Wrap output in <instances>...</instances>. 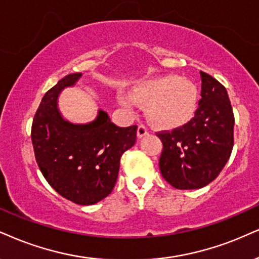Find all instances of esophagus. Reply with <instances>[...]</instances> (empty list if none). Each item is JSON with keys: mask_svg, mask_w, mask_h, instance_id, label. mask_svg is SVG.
Listing matches in <instances>:
<instances>
[{"mask_svg": "<svg viewBox=\"0 0 259 259\" xmlns=\"http://www.w3.org/2000/svg\"><path fill=\"white\" fill-rule=\"evenodd\" d=\"M150 133V131L145 124H139L138 126V131H137V135H138V138H143V137L148 136Z\"/></svg>", "mask_w": 259, "mask_h": 259, "instance_id": "34e87169", "label": "esophagus"}]
</instances>
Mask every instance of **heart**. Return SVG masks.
<instances>
[{
	"instance_id": "b5f03b06",
	"label": "heart",
	"mask_w": 259,
	"mask_h": 259,
	"mask_svg": "<svg viewBox=\"0 0 259 259\" xmlns=\"http://www.w3.org/2000/svg\"><path fill=\"white\" fill-rule=\"evenodd\" d=\"M117 102L127 108L148 104L146 114L152 123L173 128L186 123L196 113L198 90L183 76L163 75L142 81L135 88V95L119 92Z\"/></svg>"
}]
</instances>
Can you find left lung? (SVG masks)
<instances>
[{"label": "left lung", "instance_id": "8db88e82", "mask_svg": "<svg viewBox=\"0 0 259 259\" xmlns=\"http://www.w3.org/2000/svg\"><path fill=\"white\" fill-rule=\"evenodd\" d=\"M200 76L202 100L194 116L184 126L156 133L163 144L159 170L178 190L202 188L215 180L234 145V114L226 88L205 72Z\"/></svg>", "mask_w": 259, "mask_h": 259}]
</instances>
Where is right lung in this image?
<instances>
[{
    "label": "right lung",
    "mask_w": 259,
    "mask_h": 259,
    "mask_svg": "<svg viewBox=\"0 0 259 259\" xmlns=\"http://www.w3.org/2000/svg\"><path fill=\"white\" fill-rule=\"evenodd\" d=\"M80 76L66 75L44 95L32 122L31 139L38 167L50 186L73 203L91 205L111 193L121 156L136 144L138 127L116 126L103 110L90 123L63 119L57 97Z\"/></svg>",
    "instance_id": "right-lung-1"
}]
</instances>
